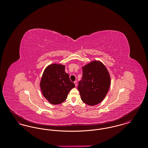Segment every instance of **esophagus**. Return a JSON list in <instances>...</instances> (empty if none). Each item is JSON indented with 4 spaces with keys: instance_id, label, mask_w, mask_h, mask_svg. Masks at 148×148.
Wrapping results in <instances>:
<instances>
[{
    "instance_id": "34e87169",
    "label": "esophagus",
    "mask_w": 148,
    "mask_h": 148,
    "mask_svg": "<svg viewBox=\"0 0 148 148\" xmlns=\"http://www.w3.org/2000/svg\"><path fill=\"white\" fill-rule=\"evenodd\" d=\"M74 83V84H75V86H77V81H75Z\"/></svg>"
}]
</instances>
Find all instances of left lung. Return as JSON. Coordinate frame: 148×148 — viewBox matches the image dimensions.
<instances>
[{"label": "left lung", "mask_w": 148, "mask_h": 148, "mask_svg": "<svg viewBox=\"0 0 148 148\" xmlns=\"http://www.w3.org/2000/svg\"><path fill=\"white\" fill-rule=\"evenodd\" d=\"M83 77L77 89L82 101L89 106H95L105 98L110 85V77L106 66L93 61L83 67Z\"/></svg>", "instance_id": "1"}]
</instances>
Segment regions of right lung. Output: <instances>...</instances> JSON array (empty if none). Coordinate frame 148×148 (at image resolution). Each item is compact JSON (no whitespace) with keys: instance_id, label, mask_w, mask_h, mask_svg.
I'll return each instance as SVG.
<instances>
[{"instance_id":"obj_1","label":"right lung","mask_w":148,"mask_h":148,"mask_svg":"<svg viewBox=\"0 0 148 148\" xmlns=\"http://www.w3.org/2000/svg\"><path fill=\"white\" fill-rule=\"evenodd\" d=\"M43 96L50 103L56 105L64 101L75 84L65 71V65L53 64L44 71L40 83Z\"/></svg>"}]
</instances>
